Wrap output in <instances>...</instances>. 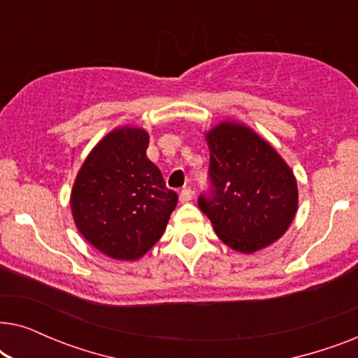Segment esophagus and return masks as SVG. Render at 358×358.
Returning a JSON list of instances; mask_svg holds the SVG:
<instances>
[{
	"instance_id": "34e87169",
	"label": "esophagus",
	"mask_w": 358,
	"mask_h": 358,
	"mask_svg": "<svg viewBox=\"0 0 358 358\" xmlns=\"http://www.w3.org/2000/svg\"><path fill=\"white\" fill-rule=\"evenodd\" d=\"M192 197H194V190L190 189V187H184L182 190H180L179 200H180V202H182V203L189 202V200H192Z\"/></svg>"
}]
</instances>
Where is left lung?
Segmentation results:
<instances>
[{"mask_svg":"<svg viewBox=\"0 0 358 358\" xmlns=\"http://www.w3.org/2000/svg\"><path fill=\"white\" fill-rule=\"evenodd\" d=\"M208 189L199 207L234 251L254 252L290 227L298 205L295 176L248 127L224 122L207 134Z\"/></svg>","mask_w":358,"mask_h":358,"instance_id":"obj_1","label":"left lung"}]
</instances>
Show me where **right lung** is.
<instances>
[{"label":"right lung","mask_w":358,"mask_h":358,"mask_svg":"<svg viewBox=\"0 0 358 358\" xmlns=\"http://www.w3.org/2000/svg\"><path fill=\"white\" fill-rule=\"evenodd\" d=\"M148 143L145 130H114L91 151L73 185L78 229L109 257L134 261L148 252L178 203L146 156Z\"/></svg>","instance_id":"obj_1"}]
</instances>
